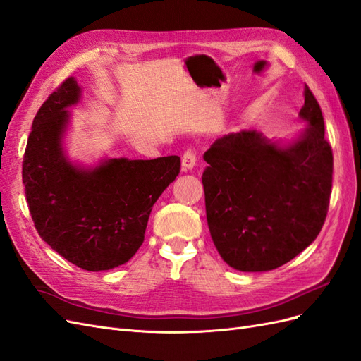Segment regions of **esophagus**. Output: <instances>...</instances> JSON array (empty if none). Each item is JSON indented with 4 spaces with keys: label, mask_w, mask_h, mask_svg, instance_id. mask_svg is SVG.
<instances>
[{
    "label": "esophagus",
    "mask_w": 361,
    "mask_h": 361,
    "mask_svg": "<svg viewBox=\"0 0 361 361\" xmlns=\"http://www.w3.org/2000/svg\"><path fill=\"white\" fill-rule=\"evenodd\" d=\"M195 163H197V152H195V149L184 151V154H183V157H181L183 169H184V171L192 169L193 166H195Z\"/></svg>",
    "instance_id": "esophagus-1"
}]
</instances>
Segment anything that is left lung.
Instances as JSON below:
<instances>
[{
	"label": "left lung",
	"instance_id": "obj_1",
	"mask_svg": "<svg viewBox=\"0 0 361 361\" xmlns=\"http://www.w3.org/2000/svg\"><path fill=\"white\" fill-rule=\"evenodd\" d=\"M310 128L288 147L256 131L218 138L204 154L202 186L212 239L236 270H274L302 253L326 219L332 149L317 99L305 85Z\"/></svg>",
	"mask_w": 361,
	"mask_h": 361
}]
</instances>
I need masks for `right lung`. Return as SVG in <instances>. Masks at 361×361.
<instances>
[{"instance_id":"add662e5","label":"right lung","mask_w":361,"mask_h":361,"mask_svg":"<svg viewBox=\"0 0 361 361\" xmlns=\"http://www.w3.org/2000/svg\"><path fill=\"white\" fill-rule=\"evenodd\" d=\"M80 88L67 78L41 105L23 160V183L39 236L54 252L87 271L128 262L143 244L152 206L177 178L178 155L154 160L111 159L78 169L62 154L67 106Z\"/></svg>"}]
</instances>
